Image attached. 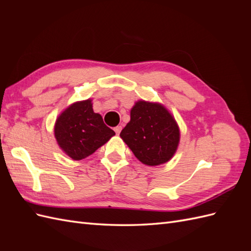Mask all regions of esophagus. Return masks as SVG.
<instances>
[{
	"mask_svg": "<svg viewBox=\"0 0 251 251\" xmlns=\"http://www.w3.org/2000/svg\"><path fill=\"white\" fill-rule=\"evenodd\" d=\"M121 128H123V127H121V126H117L114 127V131H115V133L118 135L121 132Z\"/></svg>",
	"mask_w": 251,
	"mask_h": 251,
	"instance_id": "esophagus-1",
	"label": "esophagus"
}]
</instances>
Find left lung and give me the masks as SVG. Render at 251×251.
Masks as SVG:
<instances>
[{"instance_id": "1", "label": "left lung", "mask_w": 251, "mask_h": 251, "mask_svg": "<svg viewBox=\"0 0 251 251\" xmlns=\"http://www.w3.org/2000/svg\"><path fill=\"white\" fill-rule=\"evenodd\" d=\"M120 137L139 161L154 166L174 156L180 132L176 120L163 105L140 100L131 110V120Z\"/></svg>"}]
</instances>
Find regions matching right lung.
<instances>
[{
  "instance_id": "add662e5",
  "label": "right lung",
  "mask_w": 251,
  "mask_h": 251,
  "mask_svg": "<svg viewBox=\"0 0 251 251\" xmlns=\"http://www.w3.org/2000/svg\"><path fill=\"white\" fill-rule=\"evenodd\" d=\"M58 146L74 160L93 154L115 135L104 125L100 114L94 113L91 100L71 104L57 118L54 127Z\"/></svg>"
}]
</instances>
